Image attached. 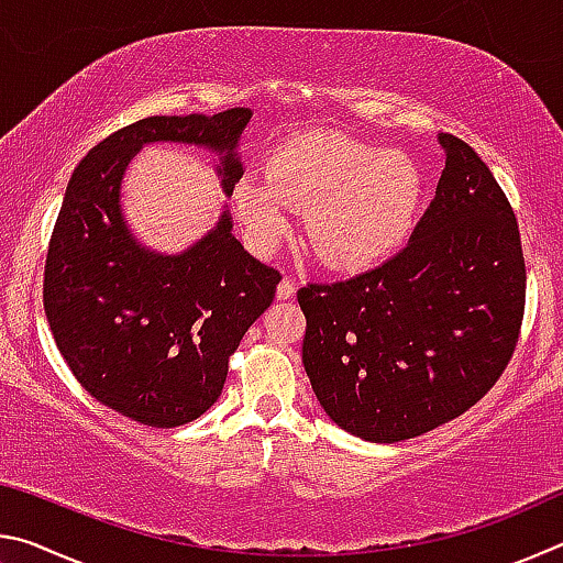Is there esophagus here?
I'll return each instance as SVG.
<instances>
[{"mask_svg": "<svg viewBox=\"0 0 563 563\" xmlns=\"http://www.w3.org/2000/svg\"><path fill=\"white\" fill-rule=\"evenodd\" d=\"M275 295H278V300H290L295 295V283L290 278H283L280 285H278V290H275Z\"/></svg>", "mask_w": 563, "mask_h": 563, "instance_id": "esophagus-1", "label": "esophagus"}]
</instances>
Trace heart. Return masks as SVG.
I'll return each mask as SVG.
<instances>
[{"label": "heart", "mask_w": 563, "mask_h": 563, "mask_svg": "<svg viewBox=\"0 0 563 563\" xmlns=\"http://www.w3.org/2000/svg\"><path fill=\"white\" fill-rule=\"evenodd\" d=\"M422 174L402 151H379L340 133H308L278 146L268 174L245 170L233 211L247 241L273 251L308 211V241L330 271L362 273L385 263L412 231Z\"/></svg>", "instance_id": "b5f03b06"}]
</instances>
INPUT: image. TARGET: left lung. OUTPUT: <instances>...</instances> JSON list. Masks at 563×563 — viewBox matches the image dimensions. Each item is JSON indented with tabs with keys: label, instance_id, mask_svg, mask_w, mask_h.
<instances>
[{
	"label": "left lung",
	"instance_id": "1",
	"mask_svg": "<svg viewBox=\"0 0 563 563\" xmlns=\"http://www.w3.org/2000/svg\"><path fill=\"white\" fill-rule=\"evenodd\" d=\"M444 170L409 243L375 271L298 290L302 365L342 430L402 442L464 415L519 342L517 216L476 151L440 133Z\"/></svg>",
	"mask_w": 563,
	"mask_h": 563
}]
</instances>
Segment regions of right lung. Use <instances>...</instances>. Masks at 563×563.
Wrapping results in <instances>:
<instances>
[{
  "label": "right lung",
  "mask_w": 563,
  "mask_h": 563,
  "mask_svg": "<svg viewBox=\"0 0 563 563\" xmlns=\"http://www.w3.org/2000/svg\"><path fill=\"white\" fill-rule=\"evenodd\" d=\"M247 121L241 107L141 119L99 141L66 186L44 265L46 320L79 385L139 424L170 430L221 397L228 357L271 308L280 273L235 241L228 211L184 253L146 251L123 221V170L154 141L206 146L231 196Z\"/></svg>",
  "instance_id": "obj_1"
}]
</instances>
